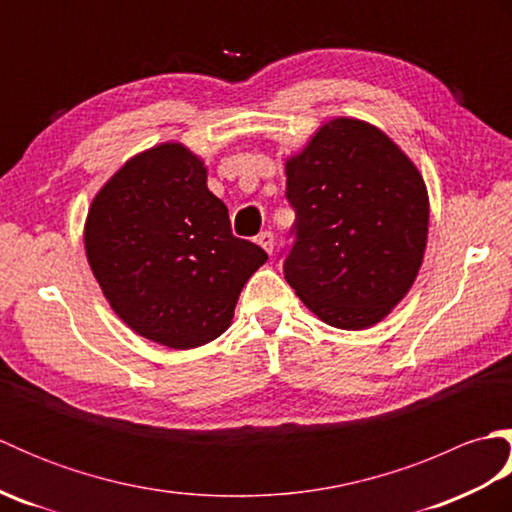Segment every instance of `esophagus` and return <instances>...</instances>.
I'll return each instance as SVG.
<instances>
[{
    "label": "esophagus",
    "mask_w": 512,
    "mask_h": 512,
    "mask_svg": "<svg viewBox=\"0 0 512 512\" xmlns=\"http://www.w3.org/2000/svg\"><path fill=\"white\" fill-rule=\"evenodd\" d=\"M257 244L262 246L266 253H273V246H275V237H273V233L270 231H264V233H259L257 235Z\"/></svg>",
    "instance_id": "1"
}]
</instances>
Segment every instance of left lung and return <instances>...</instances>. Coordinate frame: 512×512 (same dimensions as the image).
Returning <instances> with one entry per match:
<instances>
[{
    "label": "left lung",
    "mask_w": 512,
    "mask_h": 512,
    "mask_svg": "<svg viewBox=\"0 0 512 512\" xmlns=\"http://www.w3.org/2000/svg\"><path fill=\"white\" fill-rule=\"evenodd\" d=\"M295 209L284 275L321 321L363 330L385 319L422 266L429 195L416 165L378 127L334 118L286 160Z\"/></svg>",
    "instance_id": "1"
}]
</instances>
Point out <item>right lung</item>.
<instances>
[{
    "mask_svg": "<svg viewBox=\"0 0 512 512\" xmlns=\"http://www.w3.org/2000/svg\"><path fill=\"white\" fill-rule=\"evenodd\" d=\"M85 255L112 310L145 339L191 350L217 339L266 250L231 233L204 162L180 143L129 158L96 193Z\"/></svg>",
    "mask_w": 512,
    "mask_h": 512,
    "instance_id": "add662e5",
    "label": "right lung"
}]
</instances>
